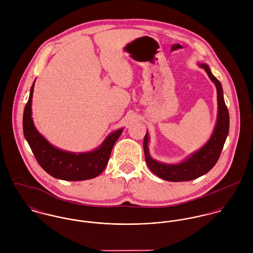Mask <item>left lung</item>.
I'll list each match as a JSON object with an SVG mask.
<instances>
[{"instance_id":"8db88e82","label":"left lung","mask_w":253,"mask_h":253,"mask_svg":"<svg viewBox=\"0 0 253 253\" xmlns=\"http://www.w3.org/2000/svg\"><path fill=\"white\" fill-rule=\"evenodd\" d=\"M198 65L205 69L216 86L218 106L216 125L207 143L178 164H165L154 160L149 153L148 143L150 138L148 131L146 132L143 141L146 164L154 174L164 180L171 182L194 180L208 173L215 166L229 133V112L224 101L221 83L213 76L206 63H198Z\"/></svg>"}]
</instances>
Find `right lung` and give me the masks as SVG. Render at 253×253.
I'll return each instance as SVG.
<instances>
[{"mask_svg": "<svg viewBox=\"0 0 253 253\" xmlns=\"http://www.w3.org/2000/svg\"><path fill=\"white\" fill-rule=\"evenodd\" d=\"M35 82L30 88L28 102L23 113V133L39 165L54 178L65 181L87 180L98 176L106 168L113 146L124 128L111 132L96 149L74 153L50 144L39 131L32 118V97Z\"/></svg>", "mask_w": 253, "mask_h": 253, "instance_id": "obj_1", "label": "right lung"}]
</instances>
